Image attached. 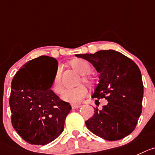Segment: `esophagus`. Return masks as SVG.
<instances>
[{
  "label": "esophagus",
  "instance_id": "obj_1",
  "mask_svg": "<svg viewBox=\"0 0 155 155\" xmlns=\"http://www.w3.org/2000/svg\"><path fill=\"white\" fill-rule=\"evenodd\" d=\"M80 107H81L80 105H74V104H72V105H71L72 110H75V109H78V108H80Z\"/></svg>",
  "mask_w": 155,
  "mask_h": 155
}]
</instances>
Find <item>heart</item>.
Listing matches in <instances>:
<instances>
[{
	"label": "heart",
	"instance_id": "heart-1",
	"mask_svg": "<svg viewBox=\"0 0 155 155\" xmlns=\"http://www.w3.org/2000/svg\"><path fill=\"white\" fill-rule=\"evenodd\" d=\"M69 65L77 73L81 75L78 84L83 82L88 86H91L94 84L93 79L88 75L92 70L89 62L84 59H74L70 61ZM51 89L56 94H60L62 92L63 85L61 82V69L60 67L57 68L55 71ZM87 94V88L83 85H80L75 88L65 90L61 95V99L65 102L70 103V104H78L86 97Z\"/></svg>",
	"mask_w": 155,
	"mask_h": 155
}]
</instances>
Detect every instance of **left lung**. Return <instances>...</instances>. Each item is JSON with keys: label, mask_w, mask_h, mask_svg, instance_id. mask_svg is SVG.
<instances>
[{"label": "left lung", "mask_w": 155, "mask_h": 155, "mask_svg": "<svg viewBox=\"0 0 155 155\" xmlns=\"http://www.w3.org/2000/svg\"><path fill=\"white\" fill-rule=\"evenodd\" d=\"M100 73L93 98H105L108 104L85 122L87 129L108 141L122 139L132 133L142 110L144 93L138 65L119 51L101 50L94 54H78ZM97 100V101H98Z\"/></svg>", "instance_id": "8db88e82"}]
</instances>
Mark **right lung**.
Returning a JSON list of instances; mask_svg holds the SVG:
<instances>
[{
  "label": "right lung",
  "instance_id": "right-lung-1",
  "mask_svg": "<svg viewBox=\"0 0 155 155\" xmlns=\"http://www.w3.org/2000/svg\"><path fill=\"white\" fill-rule=\"evenodd\" d=\"M25 64L11 83L9 104L11 123L17 133L31 145H45L64 130V120L71 107L51 90L45 67L56 71L58 61L49 56Z\"/></svg>",
  "mask_w": 155,
  "mask_h": 155
}]
</instances>
